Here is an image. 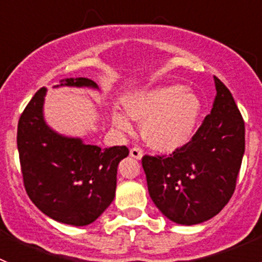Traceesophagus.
I'll use <instances>...</instances> for the list:
<instances>
[{
	"label": "esophagus",
	"mask_w": 262,
	"mask_h": 262,
	"mask_svg": "<svg viewBox=\"0 0 262 262\" xmlns=\"http://www.w3.org/2000/svg\"><path fill=\"white\" fill-rule=\"evenodd\" d=\"M129 155H131V157H134V159L140 160V159H142V156H143L142 148H139V147L131 148V149H129Z\"/></svg>",
	"instance_id": "34e87169"
}]
</instances>
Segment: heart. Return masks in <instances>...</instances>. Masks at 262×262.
Returning a JSON list of instances; mask_svg holds the SVG:
<instances>
[{"mask_svg":"<svg viewBox=\"0 0 262 262\" xmlns=\"http://www.w3.org/2000/svg\"><path fill=\"white\" fill-rule=\"evenodd\" d=\"M127 115L143 120V135L159 151H174L193 136L201 115V101L182 85L140 90L123 98ZM113 123L120 131L133 128L126 115L114 111Z\"/></svg>","mask_w":262,"mask_h":262,"instance_id":"b5f03b06","label":"heart"}]
</instances>
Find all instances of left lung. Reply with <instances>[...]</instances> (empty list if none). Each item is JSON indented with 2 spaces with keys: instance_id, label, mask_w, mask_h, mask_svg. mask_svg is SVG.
Here are the masks:
<instances>
[{
  "instance_id": "left-lung-1",
  "label": "left lung",
  "mask_w": 262,
  "mask_h": 262,
  "mask_svg": "<svg viewBox=\"0 0 262 262\" xmlns=\"http://www.w3.org/2000/svg\"><path fill=\"white\" fill-rule=\"evenodd\" d=\"M211 113L189 143L166 156L142 159L148 191L157 209L178 224H198L231 200L245 149V126L235 99L214 76Z\"/></svg>"
}]
</instances>
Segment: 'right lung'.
Segmentation results:
<instances>
[{"label":"right lung","mask_w":262,"mask_h":262,"mask_svg":"<svg viewBox=\"0 0 262 262\" xmlns=\"http://www.w3.org/2000/svg\"><path fill=\"white\" fill-rule=\"evenodd\" d=\"M59 86V85H57ZM60 86L98 88L90 78H66ZM46 88L32 97L18 122L17 145L27 195L43 214L60 223L88 226L115 196L117 169L126 145L110 148L59 135L46 124Z\"/></svg>","instance_id":"1"}]
</instances>
